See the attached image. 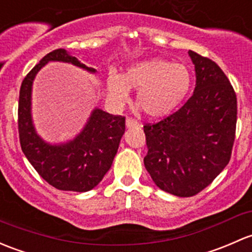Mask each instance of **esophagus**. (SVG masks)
<instances>
[{
  "mask_svg": "<svg viewBox=\"0 0 252 252\" xmlns=\"http://www.w3.org/2000/svg\"><path fill=\"white\" fill-rule=\"evenodd\" d=\"M126 128H137V126H140L139 122L134 121V119L131 118H126Z\"/></svg>",
  "mask_w": 252,
  "mask_h": 252,
  "instance_id": "obj_1",
  "label": "esophagus"
}]
</instances>
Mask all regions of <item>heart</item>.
<instances>
[{"mask_svg":"<svg viewBox=\"0 0 252 252\" xmlns=\"http://www.w3.org/2000/svg\"><path fill=\"white\" fill-rule=\"evenodd\" d=\"M192 86V73L185 63L160 58L142 60L129 66L123 75L107 77L108 100L122 106L129 100V89L136 91L135 101L147 117H166L177 107Z\"/></svg>","mask_w":252,"mask_h":252,"instance_id":"heart-1","label":"heart"}]
</instances>
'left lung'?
<instances>
[{
  "label": "left lung",
  "mask_w": 252,
  "mask_h": 252,
  "mask_svg": "<svg viewBox=\"0 0 252 252\" xmlns=\"http://www.w3.org/2000/svg\"><path fill=\"white\" fill-rule=\"evenodd\" d=\"M195 88L179 111L144 126L145 168L161 190L192 197L211 184L231 159L237 96L213 60L189 50Z\"/></svg>",
  "instance_id": "obj_1"
}]
</instances>
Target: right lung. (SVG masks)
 I'll return each mask as SVG.
<instances>
[{
    "mask_svg": "<svg viewBox=\"0 0 252 252\" xmlns=\"http://www.w3.org/2000/svg\"><path fill=\"white\" fill-rule=\"evenodd\" d=\"M49 62L67 63L89 73H96L95 68L82 63L65 49L53 50L37 63L20 87L18 126L21 150L42 179L53 187L88 192L110 170L126 131V118L95 107L86 126L72 140L60 144L44 141L33 124L32 84L38 71Z\"/></svg>",
    "mask_w": 252,
    "mask_h": 252,
    "instance_id": "add662e5",
    "label": "right lung"
}]
</instances>
